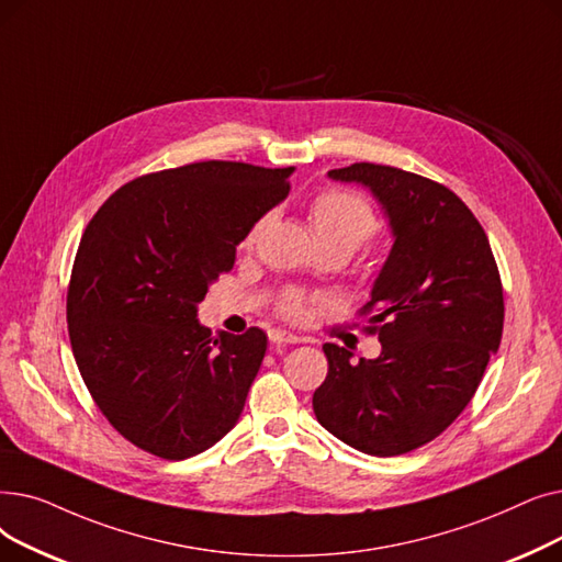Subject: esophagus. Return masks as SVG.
I'll return each instance as SVG.
<instances>
[{
    "mask_svg": "<svg viewBox=\"0 0 562 562\" xmlns=\"http://www.w3.org/2000/svg\"><path fill=\"white\" fill-rule=\"evenodd\" d=\"M270 340H272L274 345H283V342H297L300 338H297L295 334L283 331V329H272V331H270Z\"/></svg>",
    "mask_w": 562,
    "mask_h": 562,
    "instance_id": "1",
    "label": "esophagus"
}]
</instances>
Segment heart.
Listing matches in <instances>:
<instances>
[{
	"label": "heart",
	"instance_id": "1",
	"mask_svg": "<svg viewBox=\"0 0 562 562\" xmlns=\"http://www.w3.org/2000/svg\"><path fill=\"white\" fill-rule=\"evenodd\" d=\"M270 215L258 217L247 231L243 245L254 247L265 231ZM308 226L317 247H338L347 254H355L370 237L380 231V217L366 199L352 192H323L308 205ZM288 317L306 315V297L300 292H288L281 304Z\"/></svg>",
	"mask_w": 562,
	"mask_h": 562
}]
</instances>
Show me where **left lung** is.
<instances>
[{
    "mask_svg": "<svg viewBox=\"0 0 562 562\" xmlns=\"http://www.w3.org/2000/svg\"><path fill=\"white\" fill-rule=\"evenodd\" d=\"M327 176L366 187L393 247L366 304L382 352L352 361L345 347L325 342L329 372L313 393V412L325 430L366 456H403L462 414L498 350L496 260L483 226L448 187L370 162Z\"/></svg>",
    "mask_w": 562,
    "mask_h": 562,
    "instance_id": "obj_1",
    "label": "left lung"
}]
</instances>
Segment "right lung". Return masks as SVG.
Masks as SVG:
<instances>
[{
  "label": "right lung",
  "mask_w": 562,
  "mask_h": 562,
  "mask_svg": "<svg viewBox=\"0 0 562 562\" xmlns=\"http://www.w3.org/2000/svg\"><path fill=\"white\" fill-rule=\"evenodd\" d=\"M295 167L196 162L123 184L79 243L68 288L72 355L95 405L135 446L194 458L226 437L267 350L199 323L251 224L288 196Z\"/></svg>",
  "instance_id": "right-lung-1"
}]
</instances>
